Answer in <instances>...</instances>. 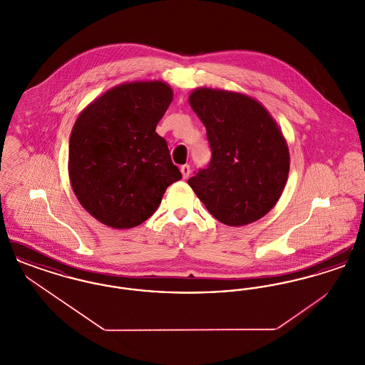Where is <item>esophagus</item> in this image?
<instances>
[{
  "instance_id": "obj_1",
  "label": "esophagus",
  "mask_w": 365,
  "mask_h": 365,
  "mask_svg": "<svg viewBox=\"0 0 365 365\" xmlns=\"http://www.w3.org/2000/svg\"><path fill=\"white\" fill-rule=\"evenodd\" d=\"M180 173H182L183 179H187V178H189V175H190L191 173L190 165H189V164H185V165H182V167H180Z\"/></svg>"
}]
</instances>
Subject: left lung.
<instances>
[{
    "mask_svg": "<svg viewBox=\"0 0 365 365\" xmlns=\"http://www.w3.org/2000/svg\"><path fill=\"white\" fill-rule=\"evenodd\" d=\"M189 101L207 128L212 157L187 183L227 226L259 220L278 202L289 175V148L277 123L240 93L202 87Z\"/></svg>",
    "mask_w": 365,
    "mask_h": 365,
    "instance_id": "1",
    "label": "left lung"
}]
</instances>
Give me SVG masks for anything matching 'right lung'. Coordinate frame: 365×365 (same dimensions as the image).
<instances>
[{
    "mask_svg": "<svg viewBox=\"0 0 365 365\" xmlns=\"http://www.w3.org/2000/svg\"><path fill=\"white\" fill-rule=\"evenodd\" d=\"M173 96L163 82L124 83L88 105L75 122L71 185L81 205L105 226H139L182 178L156 133Z\"/></svg>",
    "mask_w": 365,
    "mask_h": 365,
    "instance_id": "1",
    "label": "right lung"
}]
</instances>
